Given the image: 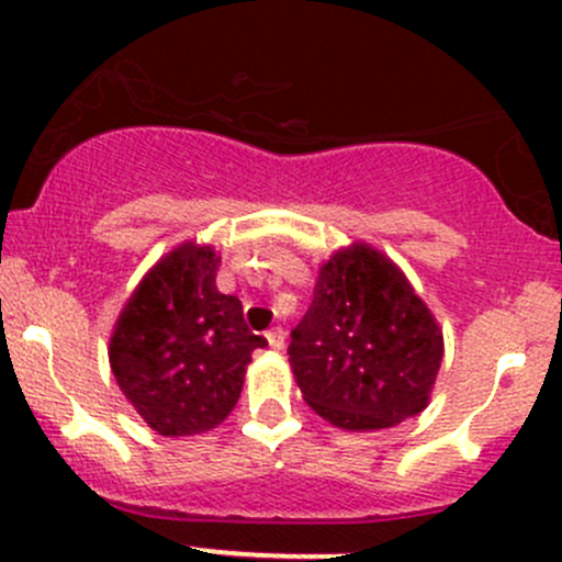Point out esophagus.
Wrapping results in <instances>:
<instances>
[{
	"label": "esophagus",
	"mask_w": 562,
	"mask_h": 562,
	"mask_svg": "<svg viewBox=\"0 0 562 562\" xmlns=\"http://www.w3.org/2000/svg\"><path fill=\"white\" fill-rule=\"evenodd\" d=\"M266 339H269V345L274 350L285 348V331H282V328H271V331L266 334Z\"/></svg>",
	"instance_id": "esophagus-1"
}]
</instances>
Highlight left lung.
Listing matches in <instances>:
<instances>
[{
    "label": "left lung",
    "mask_w": 562,
    "mask_h": 562,
    "mask_svg": "<svg viewBox=\"0 0 562 562\" xmlns=\"http://www.w3.org/2000/svg\"><path fill=\"white\" fill-rule=\"evenodd\" d=\"M288 356L317 416L370 432L427 407L443 361V331L400 266L356 241L321 266Z\"/></svg>",
    "instance_id": "obj_1"
}]
</instances>
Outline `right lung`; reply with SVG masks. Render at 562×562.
<instances>
[{"label":"right lung","mask_w":562,"mask_h":562,"mask_svg":"<svg viewBox=\"0 0 562 562\" xmlns=\"http://www.w3.org/2000/svg\"><path fill=\"white\" fill-rule=\"evenodd\" d=\"M214 247L184 241L138 282L113 326V378L138 416L166 438L209 432L239 402L247 364L266 339L241 302L217 291Z\"/></svg>","instance_id":"obj_1"}]
</instances>
